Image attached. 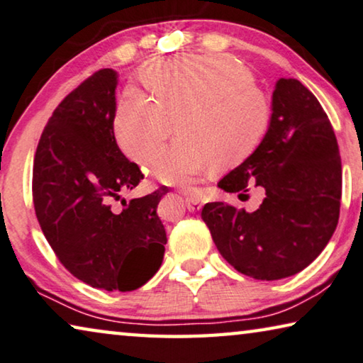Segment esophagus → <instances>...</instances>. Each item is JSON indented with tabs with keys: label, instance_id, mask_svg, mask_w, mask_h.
Instances as JSON below:
<instances>
[{
	"label": "esophagus",
	"instance_id": "esophagus-1",
	"mask_svg": "<svg viewBox=\"0 0 363 363\" xmlns=\"http://www.w3.org/2000/svg\"><path fill=\"white\" fill-rule=\"evenodd\" d=\"M185 204L189 213H194V211L201 209V199L196 196V194H186Z\"/></svg>",
	"mask_w": 363,
	"mask_h": 363
}]
</instances>
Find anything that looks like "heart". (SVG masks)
Returning <instances> with one entry per match:
<instances>
[{"label":"heart","mask_w":363,"mask_h":363,"mask_svg":"<svg viewBox=\"0 0 363 363\" xmlns=\"http://www.w3.org/2000/svg\"><path fill=\"white\" fill-rule=\"evenodd\" d=\"M150 97L125 92L113 116V135L126 157L144 164L169 135L176 141L150 160L149 172L172 186H191L216 165L242 164L263 143L271 125L269 100L255 76L224 55H178L152 60L139 71Z\"/></svg>","instance_id":"obj_1"}]
</instances>
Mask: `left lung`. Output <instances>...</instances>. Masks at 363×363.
<instances>
[{
  "label": "left lung",
  "instance_id": "1",
  "mask_svg": "<svg viewBox=\"0 0 363 363\" xmlns=\"http://www.w3.org/2000/svg\"><path fill=\"white\" fill-rule=\"evenodd\" d=\"M271 108L259 147L217 183L242 194L258 186L263 203L253 213L225 203L201 211L227 263L259 281L294 276L313 263L336 230L342 189L337 139L313 94L281 77Z\"/></svg>",
  "mask_w": 363,
  "mask_h": 363
}]
</instances>
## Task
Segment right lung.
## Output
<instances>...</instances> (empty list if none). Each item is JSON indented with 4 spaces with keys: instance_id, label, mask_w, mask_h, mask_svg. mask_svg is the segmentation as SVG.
I'll use <instances>...</instances> for the list:
<instances>
[{
    "instance_id": "obj_1",
    "label": "right lung",
    "mask_w": 363,
    "mask_h": 363,
    "mask_svg": "<svg viewBox=\"0 0 363 363\" xmlns=\"http://www.w3.org/2000/svg\"><path fill=\"white\" fill-rule=\"evenodd\" d=\"M116 71L105 68L55 108L33 159L32 196L38 224L66 269L91 287L130 292L159 271L167 235L157 216L162 188L111 199L144 175L121 152L113 135Z\"/></svg>"
}]
</instances>
